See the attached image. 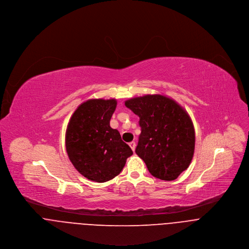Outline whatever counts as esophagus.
Returning <instances> with one entry per match:
<instances>
[{"instance_id": "1", "label": "esophagus", "mask_w": 249, "mask_h": 249, "mask_svg": "<svg viewBox=\"0 0 249 249\" xmlns=\"http://www.w3.org/2000/svg\"><path fill=\"white\" fill-rule=\"evenodd\" d=\"M129 145H130V147L132 148L133 151H135V149H136V142H131L129 143Z\"/></svg>"}]
</instances>
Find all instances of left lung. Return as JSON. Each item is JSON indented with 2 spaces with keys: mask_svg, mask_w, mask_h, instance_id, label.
Instances as JSON below:
<instances>
[{
  "mask_svg": "<svg viewBox=\"0 0 249 249\" xmlns=\"http://www.w3.org/2000/svg\"><path fill=\"white\" fill-rule=\"evenodd\" d=\"M125 106L140 117L137 155L154 177L177 179L195 153L196 133L188 112L176 101L160 94L127 100Z\"/></svg>",
  "mask_w": 249,
  "mask_h": 249,
  "instance_id": "obj_1",
  "label": "left lung"
}]
</instances>
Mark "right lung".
Here are the masks:
<instances>
[{"mask_svg": "<svg viewBox=\"0 0 249 249\" xmlns=\"http://www.w3.org/2000/svg\"><path fill=\"white\" fill-rule=\"evenodd\" d=\"M115 99H90L72 114L65 134L66 152L74 167L89 180L104 183L117 176L133 155L116 129L109 126Z\"/></svg>", "mask_w": 249, "mask_h": 249, "instance_id": "add662e5", "label": "right lung"}]
</instances>
